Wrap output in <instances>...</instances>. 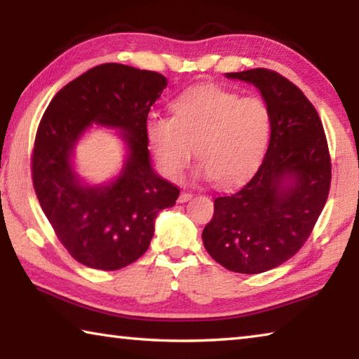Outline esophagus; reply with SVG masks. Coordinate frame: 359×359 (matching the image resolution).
I'll use <instances>...</instances> for the list:
<instances>
[{
    "label": "esophagus",
    "mask_w": 359,
    "mask_h": 359,
    "mask_svg": "<svg viewBox=\"0 0 359 359\" xmlns=\"http://www.w3.org/2000/svg\"><path fill=\"white\" fill-rule=\"evenodd\" d=\"M191 196H193L191 193H187V191L180 193V196H179V203H187V201H190Z\"/></svg>",
    "instance_id": "1"
}]
</instances>
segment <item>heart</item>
<instances>
[{
    "label": "heart",
    "instance_id": "obj_1",
    "mask_svg": "<svg viewBox=\"0 0 359 359\" xmlns=\"http://www.w3.org/2000/svg\"><path fill=\"white\" fill-rule=\"evenodd\" d=\"M172 117H150L145 136L158 166L177 179L193 149L209 179L236 184L259 165L269 139L271 118L263 101L217 87L194 88L171 104Z\"/></svg>",
    "mask_w": 359,
    "mask_h": 359
}]
</instances>
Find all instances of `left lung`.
Returning a JSON list of instances; mask_svg holds the SVG:
<instances>
[{"label": "left lung", "instance_id": "8db88e82", "mask_svg": "<svg viewBox=\"0 0 359 359\" xmlns=\"http://www.w3.org/2000/svg\"><path fill=\"white\" fill-rule=\"evenodd\" d=\"M226 77L259 90L269 111L271 139L253 177L214 199L203 242L226 269L259 274L306 244L330 194L331 156L318 112L287 77L264 68Z\"/></svg>", "mask_w": 359, "mask_h": 359}]
</instances>
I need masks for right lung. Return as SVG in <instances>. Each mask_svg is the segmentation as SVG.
<instances>
[{
    "instance_id": "obj_1",
    "label": "right lung",
    "mask_w": 359,
    "mask_h": 359,
    "mask_svg": "<svg viewBox=\"0 0 359 359\" xmlns=\"http://www.w3.org/2000/svg\"><path fill=\"white\" fill-rule=\"evenodd\" d=\"M168 81L155 71L104 63L60 90L34 139L33 187L47 220L69 255L92 269L115 271L147 252L158 212L180 190L150 165L145 125ZM93 123L117 128L129 147L122 172L104 186L82 184L72 151Z\"/></svg>"
}]
</instances>
